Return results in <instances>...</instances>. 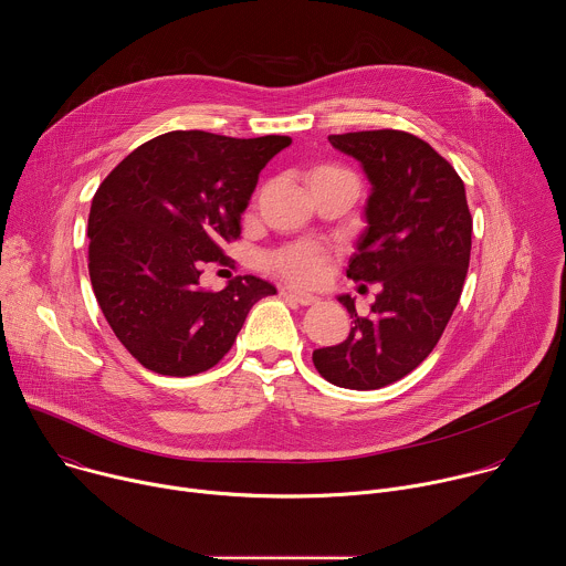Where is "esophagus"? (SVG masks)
Returning a JSON list of instances; mask_svg holds the SVG:
<instances>
[{
	"label": "esophagus",
	"mask_w": 566,
	"mask_h": 566,
	"mask_svg": "<svg viewBox=\"0 0 566 566\" xmlns=\"http://www.w3.org/2000/svg\"><path fill=\"white\" fill-rule=\"evenodd\" d=\"M280 293H282L286 300H293V302H297V304H302V306H308V304H315V302H317L315 295L304 293V291H297V289H293V286H284Z\"/></svg>",
	"instance_id": "1"
}]
</instances>
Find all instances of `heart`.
Instances as JSON below:
<instances>
[{
	"label": "heart",
	"instance_id": "obj_1",
	"mask_svg": "<svg viewBox=\"0 0 566 566\" xmlns=\"http://www.w3.org/2000/svg\"><path fill=\"white\" fill-rule=\"evenodd\" d=\"M317 170H338V168H317ZM327 262L329 255L327 251L311 244V241H304V244H293L286 247L277 253H273L269 258V264L273 266V271H277L282 277L297 282V284H313L317 282L327 271Z\"/></svg>",
	"mask_w": 566,
	"mask_h": 566
}]
</instances>
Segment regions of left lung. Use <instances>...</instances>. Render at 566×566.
<instances>
[{"label": "left lung", "mask_w": 566, "mask_h": 566, "mask_svg": "<svg viewBox=\"0 0 566 566\" xmlns=\"http://www.w3.org/2000/svg\"><path fill=\"white\" fill-rule=\"evenodd\" d=\"M358 158L369 181L367 228L347 277L382 289L349 338L313 352L322 378L347 389H378L417 369L443 336L461 297L472 244V217L457 170L426 140L400 129L332 134Z\"/></svg>", "instance_id": "8db88e82"}]
</instances>
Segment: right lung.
I'll return each instance as SVG.
<instances>
[{
    "mask_svg": "<svg viewBox=\"0 0 566 566\" xmlns=\"http://www.w3.org/2000/svg\"><path fill=\"white\" fill-rule=\"evenodd\" d=\"M289 136L230 138L168 132L107 175L90 210V277L123 347L164 376H195L234 345L253 304L275 295L255 275L223 291L199 286L241 232L262 168Z\"/></svg>",
    "mask_w": 566,
    "mask_h": 566,
    "instance_id": "right-lung-1",
    "label": "right lung"
}]
</instances>
